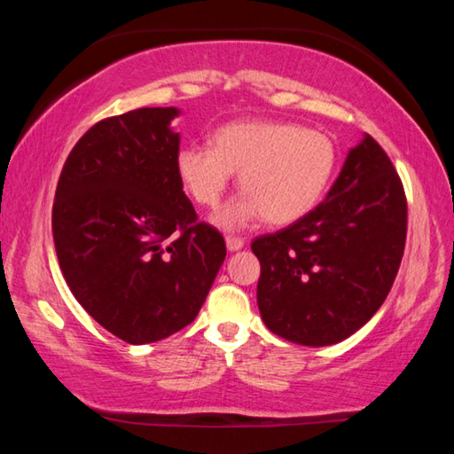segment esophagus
<instances>
[{
  "instance_id": "34e87169",
  "label": "esophagus",
  "mask_w": 454,
  "mask_h": 454,
  "mask_svg": "<svg viewBox=\"0 0 454 454\" xmlns=\"http://www.w3.org/2000/svg\"><path fill=\"white\" fill-rule=\"evenodd\" d=\"M226 248H228V252L242 250L244 240H242V238H236V236H226Z\"/></svg>"
}]
</instances>
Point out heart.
<instances>
[{
    "mask_svg": "<svg viewBox=\"0 0 454 454\" xmlns=\"http://www.w3.org/2000/svg\"><path fill=\"white\" fill-rule=\"evenodd\" d=\"M338 150L330 136L294 121L246 120L222 126L208 145H184L176 170L188 194L216 208L238 174L242 194L214 222L238 230L262 216L270 226L302 220L322 202L333 182Z\"/></svg>",
    "mask_w": 454,
    "mask_h": 454,
    "instance_id": "obj_1",
    "label": "heart"
}]
</instances>
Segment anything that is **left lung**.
Wrapping results in <instances>:
<instances>
[{"label": "left lung", "instance_id": "obj_1", "mask_svg": "<svg viewBox=\"0 0 454 454\" xmlns=\"http://www.w3.org/2000/svg\"><path fill=\"white\" fill-rule=\"evenodd\" d=\"M406 240V198L393 162L371 136L309 216L258 236V309L274 334L328 347L363 328L396 278Z\"/></svg>", "mask_w": 454, "mask_h": 454}]
</instances>
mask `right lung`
I'll use <instances>...</instances> for the list:
<instances>
[{
    "mask_svg": "<svg viewBox=\"0 0 454 454\" xmlns=\"http://www.w3.org/2000/svg\"><path fill=\"white\" fill-rule=\"evenodd\" d=\"M178 107L98 121L61 170L51 230L64 278L107 333L148 344L198 317L226 258L176 170Z\"/></svg>",
    "mask_w": 454,
    "mask_h": 454,
    "instance_id": "1",
    "label": "right lung"
}]
</instances>
